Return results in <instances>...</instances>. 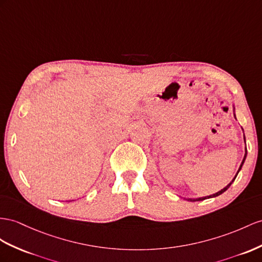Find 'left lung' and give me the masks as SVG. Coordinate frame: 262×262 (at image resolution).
<instances>
[{"label":"left lung","instance_id":"1","mask_svg":"<svg viewBox=\"0 0 262 262\" xmlns=\"http://www.w3.org/2000/svg\"><path fill=\"white\" fill-rule=\"evenodd\" d=\"M234 110V108H233ZM245 142H246V138H245ZM246 157H247V148H246V152H245V157H244V159H243V163H241V165H240V167H239V169H238V172L240 171V169H241V167H243V165H244V163H245V160H246ZM238 172L236 173V176L233 177V179L231 180L230 182V184H228L225 188H223L221 190H219L218 192H216V193H212V195H210V196H206V197H200V198H188L187 200L188 201H200V200H205V199H207V198H213V197H217V196H219V195H221V193L223 192H225L228 188H229L230 187V185L234 182V179H236V177H237V175H238Z\"/></svg>","mask_w":262,"mask_h":262}]
</instances>
